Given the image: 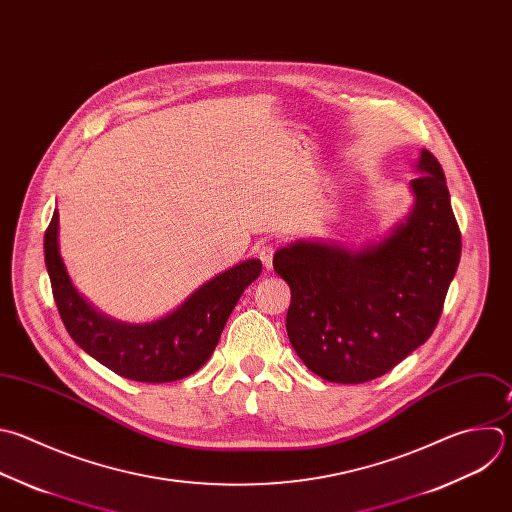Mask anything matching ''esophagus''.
Here are the masks:
<instances>
[{"label":"esophagus","instance_id":"1","mask_svg":"<svg viewBox=\"0 0 512 512\" xmlns=\"http://www.w3.org/2000/svg\"><path fill=\"white\" fill-rule=\"evenodd\" d=\"M259 259L263 263V267L269 271L273 267V255H275V247L273 245H261L259 247Z\"/></svg>","mask_w":512,"mask_h":512}]
</instances>
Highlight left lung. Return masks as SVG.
I'll use <instances>...</instances> for the list:
<instances>
[{
    "label": "left lung",
    "instance_id": "obj_1",
    "mask_svg": "<svg viewBox=\"0 0 512 512\" xmlns=\"http://www.w3.org/2000/svg\"><path fill=\"white\" fill-rule=\"evenodd\" d=\"M410 217L358 253L295 243L279 249L275 273L287 281V335L301 362L335 384L384 376L438 325L460 261V229L444 170L422 150Z\"/></svg>",
    "mask_w": 512,
    "mask_h": 512
}]
</instances>
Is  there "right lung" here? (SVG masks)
<instances>
[{"instance_id":"obj_1","label":"right lung","mask_w":512,"mask_h":512,"mask_svg":"<svg viewBox=\"0 0 512 512\" xmlns=\"http://www.w3.org/2000/svg\"><path fill=\"white\" fill-rule=\"evenodd\" d=\"M44 255L70 337L114 374L146 384L175 382L205 366L239 297L261 275V261L249 259L213 277L170 315L126 325L96 313L72 287L58 251V211L44 235Z\"/></svg>"}]
</instances>
